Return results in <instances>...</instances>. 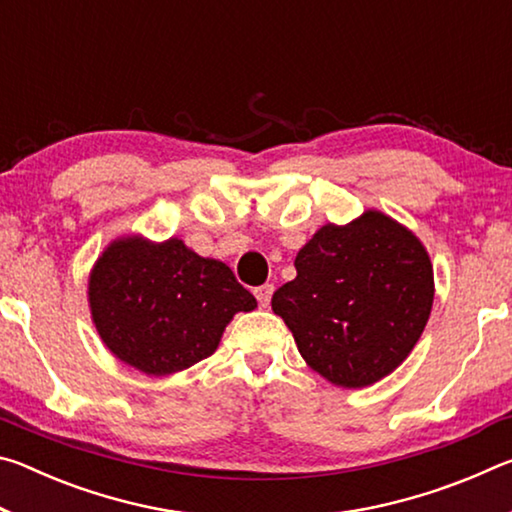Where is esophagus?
<instances>
[{
	"mask_svg": "<svg viewBox=\"0 0 512 512\" xmlns=\"http://www.w3.org/2000/svg\"><path fill=\"white\" fill-rule=\"evenodd\" d=\"M273 284H262V287L255 289V298L262 307H268V302H271V296H273Z\"/></svg>",
	"mask_w": 512,
	"mask_h": 512,
	"instance_id": "34e87169",
	"label": "esophagus"
}]
</instances>
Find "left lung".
<instances>
[{"instance_id": "obj_1", "label": "left lung", "mask_w": 512, "mask_h": 512, "mask_svg": "<svg viewBox=\"0 0 512 512\" xmlns=\"http://www.w3.org/2000/svg\"><path fill=\"white\" fill-rule=\"evenodd\" d=\"M296 271L271 307L320 377L363 388L409 357L433 305L431 259L409 228L377 210L327 223L300 248Z\"/></svg>"}]
</instances>
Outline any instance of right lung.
Instances as JSON below:
<instances>
[{
	"mask_svg": "<svg viewBox=\"0 0 512 512\" xmlns=\"http://www.w3.org/2000/svg\"><path fill=\"white\" fill-rule=\"evenodd\" d=\"M94 327L119 361L153 377L185 370L219 348L225 325L257 300L219 259L171 237H119L88 280Z\"/></svg>",
	"mask_w": 512,
	"mask_h": 512,
	"instance_id": "add662e5",
	"label": "right lung"
}]
</instances>
